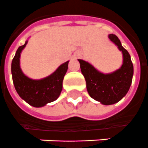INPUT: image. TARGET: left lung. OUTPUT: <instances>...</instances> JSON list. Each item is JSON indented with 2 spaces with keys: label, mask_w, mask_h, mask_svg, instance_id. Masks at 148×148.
Returning <instances> with one entry per match:
<instances>
[{
  "label": "left lung",
  "mask_w": 148,
  "mask_h": 148,
  "mask_svg": "<svg viewBox=\"0 0 148 148\" xmlns=\"http://www.w3.org/2000/svg\"><path fill=\"white\" fill-rule=\"evenodd\" d=\"M108 38L122 52L123 64L119 69L110 74H103L88 62L79 60L88 94L95 100L106 106L116 103L127 94L134 73L130 54L121 46L119 37L109 34Z\"/></svg>",
  "instance_id": "left-lung-1"
}]
</instances>
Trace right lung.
Returning a JSON list of instances; mask_svg holds the SVG:
<instances>
[{
    "label": "right lung",
    "instance_id": "right-lung-1",
    "mask_svg": "<svg viewBox=\"0 0 148 148\" xmlns=\"http://www.w3.org/2000/svg\"><path fill=\"white\" fill-rule=\"evenodd\" d=\"M27 41L19 47L11 63L13 82L21 99L34 107H42L55 101L62 89L63 78L68 69L69 61L62 64L53 74L42 79L34 80L26 76L20 66L21 51Z\"/></svg>",
    "mask_w": 148,
    "mask_h": 148
}]
</instances>
